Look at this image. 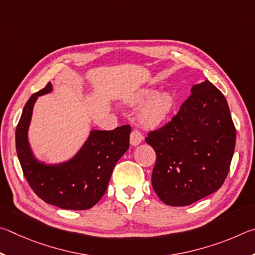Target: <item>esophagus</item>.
Wrapping results in <instances>:
<instances>
[{
    "label": "esophagus",
    "instance_id": "34e87169",
    "mask_svg": "<svg viewBox=\"0 0 255 255\" xmlns=\"http://www.w3.org/2000/svg\"><path fill=\"white\" fill-rule=\"evenodd\" d=\"M142 141H143V135H142V133L137 130H133L131 135H130L131 144L133 146H136V145H139Z\"/></svg>",
    "mask_w": 255,
    "mask_h": 255
}]
</instances>
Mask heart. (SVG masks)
I'll use <instances>...</instances> for the list:
<instances>
[{
	"mask_svg": "<svg viewBox=\"0 0 255 255\" xmlns=\"http://www.w3.org/2000/svg\"><path fill=\"white\" fill-rule=\"evenodd\" d=\"M146 103L137 113V120L142 125L153 127L168 118L175 106V98L170 92L162 91L153 94V89L140 88L128 97L127 104L139 105Z\"/></svg>",
	"mask_w": 255,
	"mask_h": 255,
	"instance_id": "b5f03b06",
	"label": "heart"
}]
</instances>
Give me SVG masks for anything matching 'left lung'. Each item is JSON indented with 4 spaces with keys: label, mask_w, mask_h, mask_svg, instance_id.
Segmentation results:
<instances>
[{
    "label": "left lung",
    "mask_w": 255,
    "mask_h": 255,
    "mask_svg": "<svg viewBox=\"0 0 255 255\" xmlns=\"http://www.w3.org/2000/svg\"><path fill=\"white\" fill-rule=\"evenodd\" d=\"M177 115L145 142L157 153L152 187L169 206H187L221 188L236 130L226 98L209 80L196 84Z\"/></svg>",
    "instance_id": "left-lung-1"
}]
</instances>
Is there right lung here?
Returning a JSON list of instances; mask_svg holds the SVG:
<instances>
[{
	"mask_svg": "<svg viewBox=\"0 0 255 255\" xmlns=\"http://www.w3.org/2000/svg\"><path fill=\"white\" fill-rule=\"evenodd\" d=\"M52 92V85L33 94L24 105L15 131L17 158L26 181L39 198L61 209L85 211L105 194L116 162L130 146V125L112 131L92 130L68 161L47 164L34 157L28 131L35 101Z\"/></svg>",
	"mask_w": 255,
	"mask_h": 255,
	"instance_id": "1",
	"label": "right lung"
}]
</instances>
